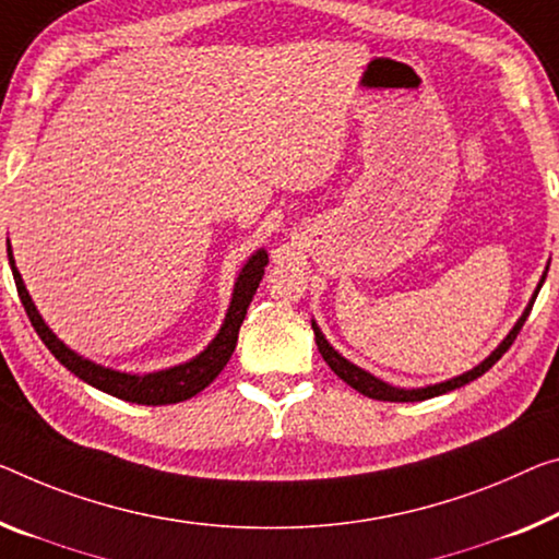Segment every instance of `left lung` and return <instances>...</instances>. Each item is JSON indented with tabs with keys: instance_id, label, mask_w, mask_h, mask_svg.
Listing matches in <instances>:
<instances>
[{
	"instance_id": "8db88e82",
	"label": "left lung",
	"mask_w": 559,
	"mask_h": 559,
	"mask_svg": "<svg viewBox=\"0 0 559 559\" xmlns=\"http://www.w3.org/2000/svg\"><path fill=\"white\" fill-rule=\"evenodd\" d=\"M545 277H547V270H545V274H543V280H539V285H537V289H535V295H532V302L527 305L525 314L520 317L518 324H514V328H512V332L508 334V337L502 340V345L497 347V349L492 352V355H489V357L485 359L483 365H477L475 369H469V372L460 374V377H454V380H448V382H440V384H429V388H423V390H400V388H392V384L382 382V380H377V377H372V374H369V372H365V369H359L357 365L347 362V359L342 357L340 352H334V349H332V345H330L328 340H324V334L320 332V328H317V324L312 322L317 349H320L322 359H324V362L330 365L332 372L337 374L340 380H345V382L349 384V388H355L357 392H362L365 397L382 400V402H419V400L437 397V394L452 392V390L462 388V384H467V382H472V380H477V377H483V374L487 372V369L492 367V365L497 362V359H500V357L504 355V352H508V349L512 347V342L518 340V334H520V330H522V324H525L527 314L532 312V305H535V299H537V292H539V287H543Z\"/></svg>"
}]
</instances>
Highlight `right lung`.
Instances as JSON below:
<instances>
[{"label": "right lung", "instance_id": "obj_1", "mask_svg": "<svg viewBox=\"0 0 559 559\" xmlns=\"http://www.w3.org/2000/svg\"><path fill=\"white\" fill-rule=\"evenodd\" d=\"M7 254H10L14 285H16V292H20L24 312H27L32 328L37 330L39 340L45 342L51 355L70 369V372L80 377V380L92 384V388H97L102 392L111 394V397H119L124 402H136V405H175V402L190 400L197 392L207 388L214 377H217L229 362L231 352L237 347V334L245 322L247 307H250L254 292L260 287L264 267H267V252L264 250L254 252L250 257V262L245 264V270L239 272V277L235 282V295H231L225 324H222L217 337L212 340V345L204 349L202 355H197L192 362L177 365L171 369H162V372H152V374H127V372H117V369L94 365L90 359H84L76 355V352H72L64 342H59L55 337V332H51L45 324V320L39 317L27 287H24L20 270L14 267L10 242H7Z\"/></svg>", "mask_w": 559, "mask_h": 559}]
</instances>
